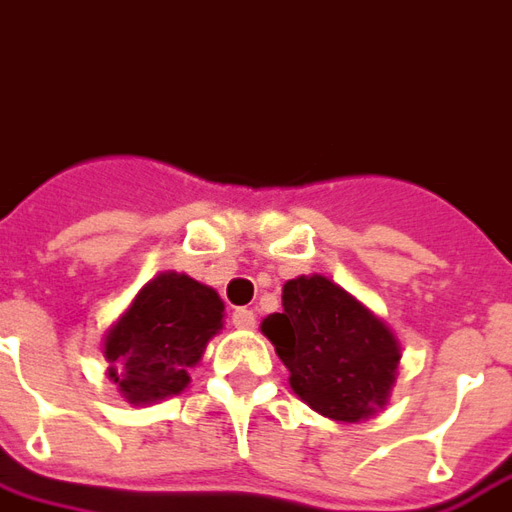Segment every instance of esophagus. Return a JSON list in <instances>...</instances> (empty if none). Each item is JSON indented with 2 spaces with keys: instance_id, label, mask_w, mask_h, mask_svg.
I'll list each match as a JSON object with an SVG mask.
<instances>
[{
  "instance_id": "obj_1",
  "label": "esophagus",
  "mask_w": 512,
  "mask_h": 512,
  "mask_svg": "<svg viewBox=\"0 0 512 512\" xmlns=\"http://www.w3.org/2000/svg\"><path fill=\"white\" fill-rule=\"evenodd\" d=\"M231 323H234L236 329H253L256 326V315H253V309H236L234 315H231Z\"/></svg>"
}]
</instances>
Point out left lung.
<instances>
[{
  "instance_id": "8db88e82",
  "label": "left lung",
  "mask_w": 512,
  "mask_h": 512,
  "mask_svg": "<svg viewBox=\"0 0 512 512\" xmlns=\"http://www.w3.org/2000/svg\"><path fill=\"white\" fill-rule=\"evenodd\" d=\"M281 303V312L264 317L262 331L290 370L295 396L343 424L382 410L401 359L384 320L326 276L292 278Z\"/></svg>"
}]
</instances>
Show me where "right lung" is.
<instances>
[{
  "mask_svg": "<svg viewBox=\"0 0 512 512\" xmlns=\"http://www.w3.org/2000/svg\"><path fill=\"white\" fill-rule=\"evenodd\" d=\"M220 295L183 273H158L105 331L108 379L128 404L178 396L209 340L222 329Z\"/></svg>",
  "mask_w": 512,
  "mask_h": 512,
  "instance_id": "obj_1",
  "label": "right lung"
}]
</instances>
